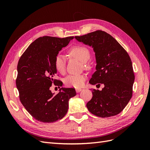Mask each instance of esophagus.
Wrapping results in <instances>:
<instances>
[{
	"label": "esophagus",
	"instance_id": "obj_1",
	"mask_svg": "<svg viewBox=\"0 0 150 150\" xmlns=\"http://www.w3.org/2000/svg\"><path fill=\"white\" fill-rule=\"evenodd\" d=\"M82 90H83L82 89H81V88H80V89H79V88L78 89H78H76V91L77 93H79L80 91H82Z\"/></svg>",
	"mask_w": 150,
	"mask_h": 150
}]
</instances>
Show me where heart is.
Returning <instances> with one entry per match:
<instances>
[{
	"mask_svg": "<svg viewBox=\"0 0 150 150\" xmlns=\"http://www.w3.org/2000/svg\"><path fill=\"white\" fill-rule=\"evenodd\" d=\"M70 55L78 59L82 62H86L90 57L89 50L82 45H77L69 50ZM54 67L56 71L61 74L66 72V61L64 56L58 54L54 59ZM86 77L84 74H71L68 76L64 80L66 85L71 87L80 88L83 86Z\"/></svg>",
	"mask_w": 150,
	"mask_h": 150,
	"instance_id": "1",
	"label": "heart"
}]
</instances>
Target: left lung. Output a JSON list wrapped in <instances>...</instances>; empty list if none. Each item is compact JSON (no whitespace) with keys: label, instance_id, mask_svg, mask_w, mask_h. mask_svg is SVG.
Returning a JSON list of instances; mask_svg holds the SVG:
<instances>
[{"label":"left lung","instance_id":"left-lung-1","mask_svg":"<svg viewBox=\"0 0 150 150\" xmlns=\"http://www.w3.org/2000/svg\"><path fill=\"white\" fill-rule=\"evenodd\" d=\"M76 39L92 46L95 52L96 71L89 83L104 87L93 89V98L86 104L95 116L108 117L121 112L132 97L134 74L132 62L126 50L107 33L96 30Z\"/></svg>","mask_w":150,"mask_h":150}]
</instances>
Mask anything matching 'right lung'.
Listing matches in <instances>:
<instances>
[{"instance_id":"obj_1","label":"right lung","mask_w":150,"mask_h":150,"mask_svg":"<svg viewBox=\"0 0 150 150\" xmlns=\"http://www.w3.org/2000/svg\"><path fill=\"white\" fill-rule=\"evenodd\" d=\"M73 36L59 38L43 36L30 44L17 64L16 86L22 105L34 119L42 122H54L67 112L69 100L76 96L73 88L59 89L54 95L52 84L61 87V81L54 79L57 71L54 59Z\"/></svg>"}]
</instances>
